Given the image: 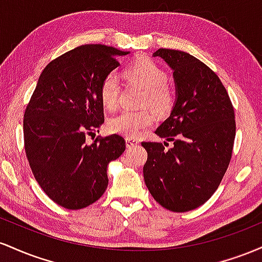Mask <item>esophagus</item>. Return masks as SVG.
<instances>
[{"instance_id": "esophagus-1", "label": "esophagus", "mask_w": 262, "mask_h": 262, "mask_svg": "<svg viewBox=\"0 0 262 262\" xmlns=\"http://www.w3.org/2000/svg\"><path fill=\"white\" fill-rule=\"evenodd\" d=\"M138 144H139V141H138L137 139H130V138H127L125 139V145H127V148H134V146H137Z\"/></svg>"}]
</instances>
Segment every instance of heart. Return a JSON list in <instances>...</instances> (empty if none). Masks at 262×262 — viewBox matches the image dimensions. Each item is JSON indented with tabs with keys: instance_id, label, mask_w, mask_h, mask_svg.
I'll return each mask as SVG.
<instances>
[{
	"instance_id": "heart-1",
	"label": "heart",
	"mask_w": 262,
	"mask_h": 262,
	"mask_svg": "<svg viewBox=\"0 0 262 262\" xmlns=\"http://www.w3.org/2000/svg\"><path fill=\"white\" fill-rule=\"evenodd\" d=\"M122 76L127 82L143 89L140 106H150L158 113L167 114L175 104V91L167 83V73L158 62L148 58H141L125 66ZM119 83L113 75H108L100 85V100L102 106L108 111L118 106ZM151 108L140 111H123L108 119L107 129L110 133L122 137L138 138L145 129L155 124L158 118Z\"/></svg>"
}]
</instances>
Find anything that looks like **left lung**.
I'll use <instances>...</instances> for the list:
<instances>
[{"label":"left lung","mask_w":262,"mask_h":262,"mask_svg":"<svg viewBox=\"0 0 262 262\" xmlns=\"http://www.w3.org/2000/svg\"><path fill=\"white\" fill-rule=\"evenodd\" d=\"M173 71L176 101L169 118L155 130L173 141H143L148 160L144 181L154 200L172 212H188L212 197L229 166L235 116L217 74L188 53L159 49Z\"/></svg>","instance_id":"left-lung-1"}]
</instances>
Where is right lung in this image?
I'll use <instances>...</instances> for the list:
<instances>
[{"mask_svg": "<svg viewBox=\"0 0 262 262\" xmlns=\"http://www.w3.org/2000/svg\"><path fill=\"white\" fill-rule=\"evenodd\" d=\"M129 52L87 44L49 62L39 76L23 119L33 175L50 200L66 209L95 203L108 186L107 166L125 150L118 134L86 143L104 122L102 80Z\"/></svg>", "mask_w": 262, "mask_h": 262, "instance_id": "right-lung-1", "label": "right lung"}]
</instances>
